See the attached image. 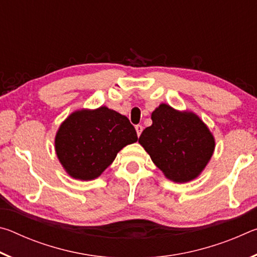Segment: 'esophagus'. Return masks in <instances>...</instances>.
Instances as JSON below:
<instances>
[{
	"instance_id": "obj_1",
	"label": "esophagus",
	"mask_w": 257,
	"mask_h": 257,
	"mask_svg": "<svg viewBox=\"0 0 257 257\" xmlns=\"http://www.w3.org/2000/svg\"><path fill=\"white\" fill-rule=\"evenodd\" d=\"M136 132H137V136H138V137L141 136V134H142V132H143V125L137 124V125H136Z\"/></svg>"
}]
</instances>
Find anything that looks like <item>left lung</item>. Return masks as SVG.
<instances>
[{
  "label": "left lung",
  "instance_id": "1",
  "mask_svg": "<svg viewBox=\"0 0 257 257\" xmlns=\"http://www.w3.org/2000/svg\"><path fill=\"white\" fill-rule=\"evenodd\" d=\"M153 123L144 129L138 142L164 176L175 182L197 178L214 152L210 129L193 112H180L160 104L152 113Z\"/></svg>",
  "mask_w": 257,
  "mask_h": 257
}]
</instances>
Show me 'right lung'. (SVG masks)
I'll use <instances>...</instances> for the list:
<instances>
[{
    "instance_id": "1",
    "label": "right lung",
    "mask_w": 257,
    "mask_h": 257,
    "mask_svg": "<svg viewBox=\"0 0 257 257\" xmlns=\"http://www.w3.org/2000/svg\"><path fill=\"white\" fill-rule=\"evenodd\" d=\"M127 116L106 106L71 113L55 136V152L68 175L92 180L114 161L124 146L137 142Z\"/></svg>"
}]
</instances>
